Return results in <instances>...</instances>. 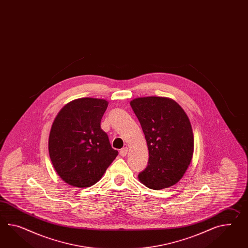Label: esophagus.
I'll return each instance as SVG.
<instances>
[{"label":"esophagus","mask_w":248,"mask_h":248,"mask_svg":"<svg viewBox=\"0 0 248 248\" xmlns=\"http://www.w3.org/2000/svg\"><path fill=\"white\" fill-rule=\"evenodd\" d=\"M119 153H120V155H121L122 157H125L127 155V153H128V149H127V148H123L121 151H119Z\"/></svg>","instance_id":"esophagus-1"}]
</instances>
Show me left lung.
I'll return each instance as SVG.
<instances>
[{"mask_svg": "<svg viewBox=\"0 0 248 248\" xmlns=\"http://www.w3.org/2000/svg\"><path fill=\"white\" fill-rule=\"evenodd\" d=\"M130 105L149 150L148 166L140 172V181L154 190L175 185L193 157V130L187 115L177 103L167 97H139Z\"/></svg>", "mask_w": 248, "mask_h": 248, "instance_id": "left-lung-1", "label": "left lung"}]
</instances>
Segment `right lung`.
Here are the masks:
<instances>
[{"mask_svg":"<svg viewBox=\"0 0 248 248\" xmlns=\"http://www.w3.org/2000/svg\"><path fill=\"white\" fill-rule=\"evenodd\" d=\"M108 103L84 97L61 109L50 131L49 155L61 178L70 186L90 187L118 154L100 122Z\"/></svg>","mask_w":248,"mask_h":248,"instance_id":"add662e5","label":"right lung"}]
</instances>
